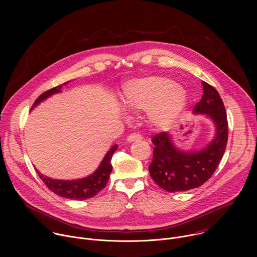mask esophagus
<instances>
[{
	"mask_svg": "<svg viewBox=\"0 0 257 257\" xmlns=\"http://www.w3.org/2000/svg\"><path fill=\"white\" fill-rule=\"evenodd\" d=\"M140 139H142V136L139 133H132L127 137L128 142H133V141H137Z\"/></svg>",
	"mask_w": 257,
	"mask_h": 257,
	"instance_id": "1",
	"label": "esophagus"
}]
</instances>
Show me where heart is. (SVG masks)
Segmentation results:
<instances>
[{
  "mask_svg": "<svg viewBox=\"0 0 257 257\" xmlns=\"http://www.w3.org/2000/svg\"><path fill=\"white\" fill-rule=\"evenodd\" d=\"M186 92L174 80L164 76H144L128 81L122 102L131 111L148 109L149 120L156 126L175 121L186 105Z\"/></svg>",
  "mask_w": 257,
  "mask_h": 257,
  "instance_id": "b5f03b06",
  "label": "heart"
}]
</instances>
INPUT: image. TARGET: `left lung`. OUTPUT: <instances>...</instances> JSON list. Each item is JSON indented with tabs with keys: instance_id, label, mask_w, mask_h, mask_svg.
<instances>
[{
	"instance_id": "8db88e82",
	"label": "left lung",
	"mask_w": 257,
	"mask_h": 257,
	"mask_svg": "<svg viewBox=\"0 0 257 257\" xmlns=\"http://www.w3.org/2000/svg\"><path fill=\"white\" fill-rule=\"evenodd\" d=\"M203 95L193 108L194 114H204L216 128L214 138L200 151H181L168 132L152 139L155 144L151 176L166 191L177 192L197 188L212 176L221 162L228 142V120L224 102L214 87L202 81Z\"/></svg>"
}]
</instances>
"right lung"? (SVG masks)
Masks as SVG:
<instances>
[{
	"instance_id": "obj_1",
	"label": "right lung",
	"mask_w": 257,
	"mask_h": 257,
	"mask_svg": "<svg viewBox=\"0 0 257 257\" xmlns=\"http://www.w3.org/2000/svg\"><path fill=\"white\" fill-rule=\"evenodd\" d=\"M68 82L69 81L45 91L43 94H41L38 98L35 99L34 103L31 106V109L34 106L38 105L41 101H43L47 97L51 96L52 94L61 92V88L63 87V85H66ZM117 149H118L117 144L113 145L111 150L106 153L105 157L103 158V160L100 163L97 170L92 175H90L86 178H83V179L71 180V181L55 180V179H51L49 177L44 176L36 169H35V171L38 172L40 178L45 183L46 186L51 191H53L55 194H57L61 197L69 198V199L84 200V199L93 197L94 195H96L100 190H102L105 187L109 174H111V172L113 170L111 160H112V157Z\"/></svg>"
}]
</instances>
